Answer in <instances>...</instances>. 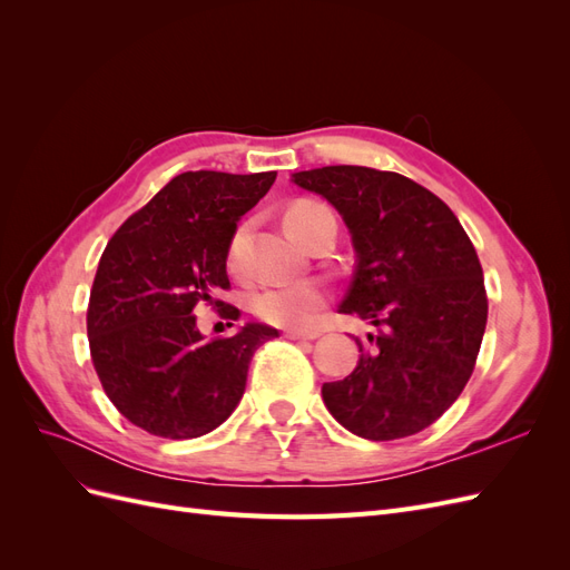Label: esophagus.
I'll return each instance as SVG.
<instances>
[{"mask_svg":"<svg viewBox=\"0 0 570 570\" xmlns=\"http://www.w3.org/2000/svg\"><path fill=\"white\" fill-rule=\"evenodd\" d=\"M285 337H289V340H316V337H318V333H299V331H287V333H285Z\"/></svg>","mask_w":570,"mask_h":570,"instance_id":"esophagus-1","label":"esophagus"}]
</instances>
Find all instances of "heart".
<instances>
[{
	"instance_id": "1",
	"label": "heart",
	"mask_w": 570,
	"mask_h": 570,
	"mask_svg": "<svg viewBox=\"0 0 570 570\" xmlns=\"http://www.w3.org/2000/svg\"><path fill=\"white\" fill-rule=\"evenodd\" d=\"M325 206L316 202H297L292 204L285 214V226L289 235L299 239L304 223L314 214L323 212ZM247 243H249V228L239 226L228 243L226 266L230 273L243 275L247 264ZM327 302V292L318 283H289L281 287H266L256 292L252 297V312L278 327H287V331H304V327L314 325L321 308Z\"/></svg>"
}]
</instances>
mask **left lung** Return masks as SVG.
Instances as JSON below:
<instances>
[{
  "label": "left lung",
  "mask_w": 570,
  "mask_h": 570,
  "mask_svg": "<svg viewBox=\"0 0 570 570\" xmlns=\"http://www.w3.org/2000/svg\"><path fill=\"white\" fill-rule=\"evenodd\" d=\"M323 195L352 233L356 271L340 314L371 321L361 358L321 394L350 433L416 435L450 409L475 368L488 292L475 247L438 195L392 170L323 166L292 176Z\"/></svg>",
  "instance_id": "1"
}]
</instances>
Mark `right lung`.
Returning a JSON list of instances; mask_svg holds the SVG:
<instances>
[{"mask_svg": "<svg viewBox=\"0 0 570 570\" xmlns=\"http://www.w3.org/2000/svg\"><path fill=\"white\" fill-rule=\"evenodd\" d=\"M275 180L266 174L187 170L120 226L99 258L90 289L92 366L111 404L132 425L166 440L212 433L243 400L254 352L278 331L247 323L204 340L195 306L220 318L239 308L214 299L228 289V243L239 216Z\"/></svg>", "mask_w": 570, "mask_h": 570, "instance_id": "obj_1", "label": "right lung"}]
</instances>
